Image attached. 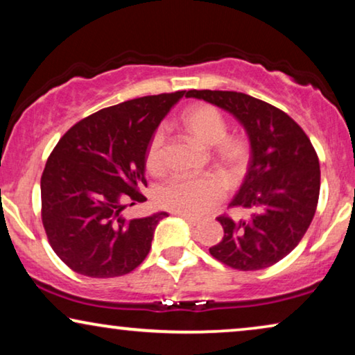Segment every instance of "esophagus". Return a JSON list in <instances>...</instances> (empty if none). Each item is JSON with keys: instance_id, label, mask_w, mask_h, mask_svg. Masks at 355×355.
Returning <instances> with one entry per match:
<instances>
[{"instance_id": "34e87169", "label": "esophagus", "mask_w": 355, "mask_h": 355, "mask_svg": "<svg viewBox=\"0 0 355 355\" xmlns=\"http://www.w3.org/2000/svg\"><path fill=\"white\" fill-rule=\"evenodd\" d=\"M174 215H178V216H181V218H182V220H184V221H187V223H189V225H192V226H197V225H198V223H200V221H198V220H196V218H191V216H186V215H182V213H174Z\"/></svg>"}]
</instances>
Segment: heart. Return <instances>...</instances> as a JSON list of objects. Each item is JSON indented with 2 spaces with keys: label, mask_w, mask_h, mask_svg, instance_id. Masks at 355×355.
<instances>
[{
  "label": "heart",
  "mask_w": 355,
  "mask_h": 355,
  "mask_svg": "<svg viewBox=\"0 0 355 355\" xmlns=\"http://www.w3.org/2000/svg\"><path fill=\"white\" fill-rule=\"evenodd\" d=\"M181 123L198 144L213 147V157L227 173L236 174L245 166L249 159V145L241 137H226V121L211 105L191 106L182 113ZM145 164L155 176H159L166 169L163 130H157L150 140ZM225 193V184L211 174L200 178L176 176L158 189L157 202L159 207L174 213L202 218L220 205Z\"/></svg>",
  "instance_id": "heart-1"
}]
</instances>
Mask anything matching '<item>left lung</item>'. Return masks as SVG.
Wrapping results in <instances>:
<instances>
[{
    "label": "left lung",
    "mask_w": 355,
    "mask_h": 355,
    "mask_svg": "<svg viewBox=\"0 0 355 355\" xmlns=\"http://www.w3.org/2000/svg\"><path fill=\"white\" fill-rule=\"evenodd\" d=\"M227 111L249 135L244 181L230 203L249 216H218L225 236L210 254L234 270H263L291 254L313 220L320 196V163L302 128L284 111L241 92L189 90Z\"/></svg>",
    "instance_id": "obj_1"
}]
</instances>
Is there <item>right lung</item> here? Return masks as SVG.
Segmentation results:
<instances>
[{"label": "right lung", "instance_id": "1", "mask_svg": "<svg viewBox=\"0 0 355 355\" xmlns=\"http://www.w3.org/2000/svg\"><path fill=\"white\" fill-rule=\"evenodd\" d=\"M186 90L134 98L72 125L42 174V221L55 254L90 278L128 275L148 255L158 211L125 220V203L145 202V155L158 124Z\"/></svg>", "mask_w": 355, "mask_h": 355}]
</instances>
